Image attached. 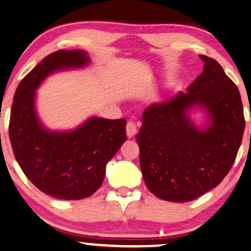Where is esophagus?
Masks as SVG:
<instances>
[{"instance_id": "1", "label": "esophagus", "mask_w": 251, "mask_h": 251, "mask_svg": "<svg viewBox=\"0 0 251 251\" xmlns=\"http://www.w3.org/2000/svg\"><path fill=\"white\" fill-rule=\"evenodd\" d=\"M137 132V128H136V125L134 122H128L126 125V134H127V137L128 138H132L134 135H135Z\"/></svg>"}]
</instances>
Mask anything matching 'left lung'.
Segmentation results:
<instances>
[{
    "label": "left lung",
    "mask_w": 251,
    "mask_h": 251,
    "mask_svg": "<svg viewBox=\"0 0 251 251\" xmlns=\"http://www.w3.org/2000/svg\"><path fill=\"white\" fill-rule=\"evenodd\" d=\"M204 70L167 101L142 115L136 142L142 175L150 192L163 201L184 203L214 188L229 173L245 130L240 92L215 59L200 55ZM207 111L209 125L200 129L189 111Z\"/></svg>",
    "instance_id": "left-lung-1"
}]
</instances>
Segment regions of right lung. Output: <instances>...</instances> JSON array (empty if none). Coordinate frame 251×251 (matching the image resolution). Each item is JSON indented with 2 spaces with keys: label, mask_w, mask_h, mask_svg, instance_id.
Returning a JSON list of instances; mask_svg holds the SVG:
<instances>
[{
  "label": "right lung",
  "mask_w": 251,
  "mask_h": 251,
  "mask_svg": "<svg viewBox=\"0 0 251 251\" xmlns=\"http://www.w3.org/2000/svg\"><path fill=\"white\" fill-rule=\"evenodd\" d=\"M83 50H57L30 71L14 93L9 135L14 156L37 188L58 200L91 196L101 186L106 164L126 141V121L90 117L75 129L48 130L36 114V90L56 71L89 64Z\"/></svg>",
  "instance_id": "right-lung-1"
}]
</instances>
